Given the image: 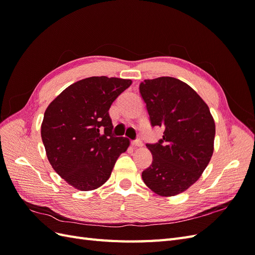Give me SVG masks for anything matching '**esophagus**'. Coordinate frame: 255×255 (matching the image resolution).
Here are the masks:
<instances>
[{
    "label": "esophagus",
    "mask_w": 255,
    "mask_h": 255,
    "mask_svg": "<svg viewBox=\"0 0 255 255\" xmlns=\"http://www.w3.org/2000/svg\"><path fill=\"white\" fill-rule=\"evenodd\" d=\"M130 144H132V146H135V148H138V146H142V141L140 139H137V140H134L130 142Z\"/></svg>",
    "instance_id": "34e87169"
}]
</instances>
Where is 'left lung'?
I'll return each instance as SVG.
<instances>
[{
	"instance_id": "1",
	"label": "left lung",
	"mask_w": 255,
	"mask_h": 255,
	"mask_svg": "<svg viewBox=\"0 0 255 255\" xmlns=\"http://www.w3.org/2000/svg\"><path fill=\"white\" fill-rule=\"evenodd\" d=\"M139 92L151 126L165 128L158 142L146 144L153 160L142 171V180L158 196L179 195L199 180L210 163L216 133L214 118L189 85L170 76L144 80Z\"/></svg>"
}]
</instances>
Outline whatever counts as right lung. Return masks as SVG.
Masks as SVG:
<instances>
[{
    "instance_id": "add662e5",
    "label": "right lung",
    "mask_w": 255,
    "mask_h": 255,
    "mask_svg": "<svg viewBox=\"0 0 255 255\" xmlns=\"http://www.w3.org/2000/svg\"><path fill=\"white\" fill-rule=\"evenodd\" d=\"M130 80L91 76L57 96L44 112L41 138L58 175L74 188H99L110 179L120 154L129 141L112 135L109 111Z\"/></svg>"
}]
</instances>
